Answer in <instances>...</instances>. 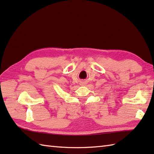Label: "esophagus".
Here are the masks:
<instances>
[{
  "instance_id": "34e87169",
  "label": "esophagus",
  "mask_w": 154,
  "mask_h": 154,
  "mask_svg": "<svg viewBox=\"0 0 154 154\" xmlns=\"http://www.w3.org/2000/svg\"><path fill=\"white\" fill-rule=\"evenodd\" d=\"M85 85V83H83V85Z\"/></svg>"
}]
</instances>
